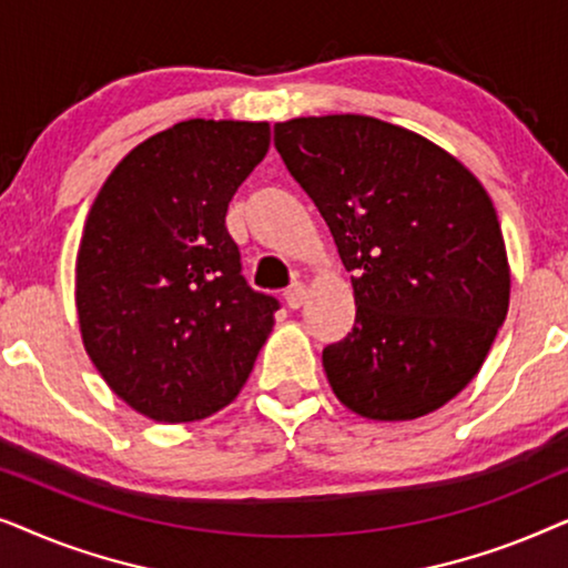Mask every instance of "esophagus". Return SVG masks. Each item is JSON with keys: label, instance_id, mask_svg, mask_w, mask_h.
Segmentation results:
<instances>
[{"label": "esophagus", "instance_id": "1", "mask_svg": "<svg viewBox=\"0 0 568 568\" xmlns=\"http://www.w3.org/2000/svg\"><path fill=\"white\" fill-rule=\"evenodd\" d=\"M305 294H307L305 284H302V282H294V284L290 286V290L284 292V300H286V305H290L292 310L302 307V302H305Z\"/></svg>", "mask_w": 568, "mask_h": 568}]
</instances>
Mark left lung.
Listing matches in <instances>:
<instances>
[{
  "mask_svg": "<svg viewBox=\"0 0 568 568\" xmlns=\"http://www.w3.org/2000/svg\"><path fill=\"white\" fill-rule=\"evenodd\" d=\"M274 144L354 274V328L323 348L336 398L375 422L442 408L476 377L509 310L486 189L442 146L372 115L276 123Z\"/></svg>",
  "mask_w": 568,
  "mask_h": 568,
  "instance_id": "left-lung-1",
  "label": "left lung"
}]
</instances>
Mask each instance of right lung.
I'll use <instances>...</instances> for the list:
<instances>
[{
  "label": "right lung",
  "mask_w": 568,
  "mask_h": 568,
  "mask_svg": "<svg viewBox=\"0 0 568 568\" xmlns=\"http://www.w3.org/2000/svg\"><path fill=\"white\" fill-rule=\"evenodd\" d=\"M268 142L266 121L175 123L115 165L84 222L74 292L84 352L154 422L227 406L274 328L278 300L247 286L224 227Z\"/></svg>",
  "instance_id": "add662e5"
}]
</instances>
